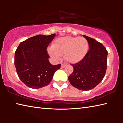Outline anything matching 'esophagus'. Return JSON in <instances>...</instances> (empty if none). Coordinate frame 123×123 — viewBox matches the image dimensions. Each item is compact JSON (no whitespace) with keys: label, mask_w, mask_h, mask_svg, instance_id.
I'll return each instance as SVG.
<instances>
[{"label":"esophagus","mask_w":123,"mask_h":123,"mask_svg":"<svg viewBox=\"0 0 123 123\" xmlns=\"http://www.w3.org/2000/svg\"><path fill=\"white\" fill-rule=\"evenodd\" d=\"M67 66V64L66 63H63L61 64V67L62 68H64V67H66Z\"/></svg>","instance_id":"34e87169"}]
</instances>
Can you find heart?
Here are the masks:
<instances>
[{
	"instance_id": "obj_1",
	"label": "heart",
	"mask_w": 123,
	"mask_h": 123,
	"mask_svg": "<svg viewBox=\"0 0 123 123\" xmlns=\"http://www.w3.org/2000/svg\"><path fill=\"white\" fill-rule=\"evenodd\" d=\"M88 42L84 37L67 36L56 39L53 47L48 48V53L55 60L64 59L70 63H76L83 59L88 50Z\"/></svg>"
}]
</instances>
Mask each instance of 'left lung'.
<instances>
[{"label":"left lung","instance_id":"left-lung-1","mask_svg":"<svg viewBox=\"0 0 123 123\" xmlns=\"http://www.w3.org/2000/svg\"><path fill=\"white\" fill-rule=\"evenodd\" d=\"M89 49L80 61L72 65L73 72L68 77L73 86L80 90L94 88L103 80L107 69V51L101 43L84 35Z\"/></svg>","mask_w":123,"mask_h":123}]
</instances>
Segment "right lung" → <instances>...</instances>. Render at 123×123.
Listing matches in <instances>:
<instances>
[{
	"label": "right lung",
	"instance_id": "add662e5",
	"mask_svg": "<svg viewBox=\"0 0 123 123\" xmlns=\"http://www.w3.org/2000/svg\"><path fill=\"white\" fill-rule=\"evenodd\" d=\"M56 34L38 35L20 42L14 54L17 73L22 82L34 89L48 85L61 64L49 62L47 48Z\"/></svg>",
	"mask_w": 123,
	"mask_h": 123
}]
</instances>
